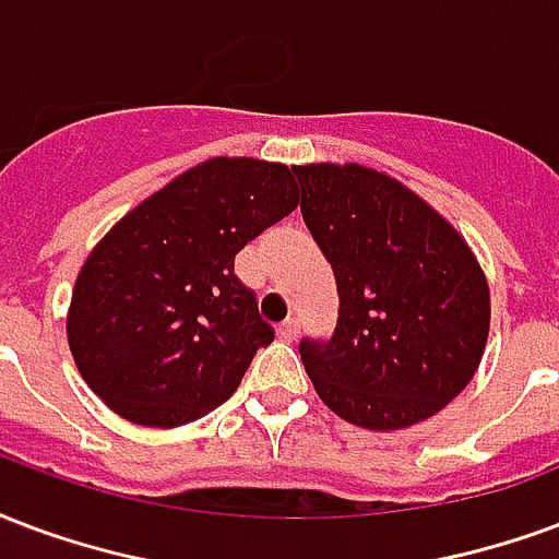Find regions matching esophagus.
Listing matches in <instances>:
<instances>
[{
	"instance_id": "esophagus-1",
	"label": "esophagus",
	"mask_w": 559,
	"mask_h": 559,
	"mask_svg": "<svg viewBox=\"0 0 559 559\" xmlns=\"http://www.w3.org/2000/svg\"><path fill=\"white\" fill-rule=\"evenodd\" d=\"M278 337H281V341H287V343L296 341V337H299V320H296V317H290V320L281 322Z\"/></svg>"
}]
</instances>
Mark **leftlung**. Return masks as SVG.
<instances>
[{"mask_svg": "<svg viewBox=\"0 0 559 559\" xmlns=\"http://www.w3.org/2000/svg\"><path fill=\"white\" fill-rule=\"evenodd\" d=\"M301 218L332 263L337 325L299 355L334 415L403 429L471 382L489 337V284L465 239L394 177L296 165Z\"/></svg>", "mask_w": 559, "mask_h": 559, "instance_id": "8db88e82", "label": "left lung"}]
</instances>
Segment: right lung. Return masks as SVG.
<instances>
[{
    "instance_id": "right-lung-1",
    "label": "right lung",
    "mask_w": 559,
    "mask_h": 559,
    "mask_svg": "<svg viewBox=\"0 0 559 559\" xmlns=\"http://www.w3.org/2000/svg\"><path fill=\"white\" fill-rule=\"evenodd\" d=\"M299 204L287 165L206 159L111 227L82 266L68 313L91 391L142 427L210 415L275 329L234 260Z\"/></svg>"
}]
</instances>
